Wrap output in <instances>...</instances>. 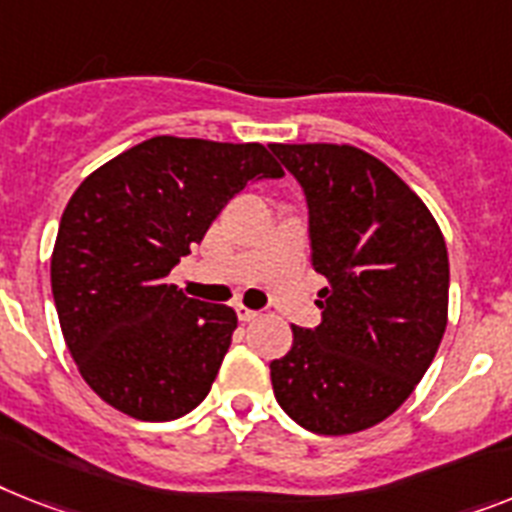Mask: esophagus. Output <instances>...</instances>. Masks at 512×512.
I'll list each match as a JSON object with an SVG mask.
<instances>
[{
    "instance_id": "34e87169",
    "label": "esophagus",
    "mask_w": 512,
    "mask_h": 512,
    "mask_svg": "<svg viewBox=\"0 0 512 512\" xmlns=\"http://www.w3.org/2000/svg\"><path fill=\"white\" fill-rule=\"evenodd\" d=\"M235 314H238L240 322H251V319L259 316V311H253V308H246V306H235Z\"/></svg>"
}]
</instances>
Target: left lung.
Segmentation results:
<instances>
[{"mask_svg": "<svg viewBox=\"0 0 512 512\" xmlns=\"http://www.w3.org/2000/svg\"><path fill=\"white\" fill-rule=\"evenodd\" d=\"M308 209L322 324L269 363L274 398L314 434H353L408 400L447 327L445 238L424 201L356 146L272 143Z\"/></svg>", "mask_w": 512, "mask_h": 512, "instance_id": "left-lung-1", "label": "left lung"}]
</instances>
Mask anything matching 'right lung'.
I'll return each instance as SVG.
<instances>
[{
  "instance_id": "obj_1",
  "label": "right lung",
  "mask_w": 512,
  "mask_h": 512,
  "mask_svg": "<svg viewBox=\"0 0 512 512\" xmlns=\"http://www.w3.org/2000/svg\"><path fill=\"white\" fill-rule=\"evenodd\" d=\"M282 175L261 143L156 135L80 183L59 219L52 295L70 356L101 400L172 421L209 395L238 316L167 277L230 198Z\"/></svg>"
}]
</instances>
